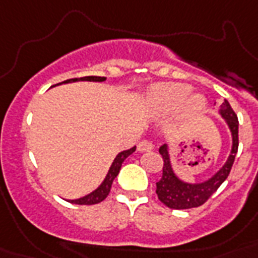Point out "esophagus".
<instances>
[{"mask_svg":"<svg viewBox=\"0 0 258 258\" xmlns=\"http://www.w3.org/2000/svg\"><path fill=\"white\" fill-rule=\"evenodd\" d=\"M153 150V143L149 141H142L138 143V151L146 153V151H151Z\"/></svg>","mask_w":258,"mask_h":258,"instance_id":"obj_1","label":"esophagus"}]
</instances>
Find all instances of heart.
Listing matches in <instances>:
<instances>
[{"label": "heart", "instance_id": "obj_1", "mask_svg": "<svg viewBox=\"0 0 258 258\" xmlns=\"http://www.w3.org/2000/svg\"><path fill=\"white\" fill-rule=\"evenodd\" d=\"M191 88L180 83H166L150 87L146 93V104L153 112L166 113L183 105L184 113L196 115L204 111L205 99Z\"/></svg>", "mask_w": 258, "mask_h": 258}]
</instances>
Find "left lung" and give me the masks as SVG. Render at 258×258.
I'll return each instance as SVG.
<instances>
[{
	"label": "left lung",
	"instance_id": "left-lung-1",
	"mask_svg": "<svg viewBox=\"0 0 258 258\" xmlns=\"http://www.w3.org/2000/svg\"><path fill=\"white\" fill-rule=\"evenodd\" d=\"M218 113L224 119L230 131L232 149L222 167L208 179L201 180V182H186L180 179L172 167L169 146H161L159 154L163 158L165 163H163V174H162L161 180L157 182V194L159 201L167 208L176 209V210L198 208L201 205H204L228 178L234 158H236L237 150H238V119L228 100H225L220 105Z\"/></svg>",
	"mask_w": 258,
	"mask_h": 258
}]
</instances>
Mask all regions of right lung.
Wrapping results in <instances>:
<instances>
[{"label":"right lung","mask_w":258,"mask_h":258,"mask_svg":"<svg viewBox=\"0 0 258 258\" xmlns=\"http://www.w3.org/2000/svg\"><path fill=\"white\" fill-rule=\"evenodd\" d=\"M75 82H96V83H101L105 82V78H100V76H86V78L82 79H70V80H66V82L60 83V84H68V83H75ZM58 86V84H57ZM135 150H137V146H134L133 149L124 150V151H121L113 159L112 165L109 167L108 172H107V175L103 179L99 186H97L93 191H91L89 194L84 197H80V198H76V200H67L71 204H76V205H95L99 204L101 201H104L108 196L109 190H111V186H112L113 179L116 178L119 171H120L121 163L124 162V159L127 157H130L131 154L135 153Z\"/></svg>","instance_id":"1"}]
</instances>
